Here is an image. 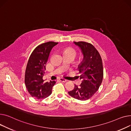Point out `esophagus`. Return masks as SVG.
<instances>
[{
  "mask_svg": "<svg viewBox=\"0 0 131 131\" xmlns=\"http://www.w3.org/2000/svg\"><path fill=\"white\" fill-rule=\"evenodd\" d=\"M59 80H60L61 81L63 82H66L67 81V80L66 79H64V78H60L59 79Z\"/></svg>",
  "mask_w": 131,
  "mask_h": 131,
  "instance_id": "esophagus-1",
  "label": "esophagus"
}]
</instances>
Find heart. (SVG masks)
Wrapping results in <instances>:
<instances>
[{"mask_svg":"<svg viewBox=\"0 0 131 131\" xmlns=\"http://www.w3.org/2000/svg\"><path fill=\"white\" fill-rule=\"evenodd\" d=\"M64 54H70L75 57L77 54V52L72 48H68L65 49Z\"/></svg>","mask_w":131,"mask_h":131,"instance_id":"1","label":"heart"}]
</instances>
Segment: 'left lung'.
Segmentation results:
<instances>
[{"mask_svg": "<svg viewBox=\"0 0 131 131\" xmlns=\"http://www.w3.org/2000/svg\"><path fill=\"white\" fill-rule=\"evenodd\" d=\"M79 47L83 60L78 67L79 77L82 79L79 87L74 84V89L68 92L71 97L80 101H86L94 96L98 90L103 78L102 59L94 46L89 43L74 42Z\"/></svg>", "mask_w": 131, "mask_h": 131, "instance_id": "obj_1", "label": "left lung"}]
</instances>
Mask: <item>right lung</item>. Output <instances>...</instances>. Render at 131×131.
Wrapping results in <instances>:
<instances>
[{"label":"right lung","mask_w":131,"mask_h":131,"mask_svg":"<svg viewBox=\"0 0 131 131\" xmlns=\"http://www.w3.org/2000/svg\"><path fill=\"white\" fill-rule=\"evenodd\" d=\"M58 42L42 43L33 50L27 64L25 73V83L29 94L38 99L45 98L51 94L55 81L45 82L43 77L52 49Z\"/></svg>","instance_id":"1"}]
</instances>
